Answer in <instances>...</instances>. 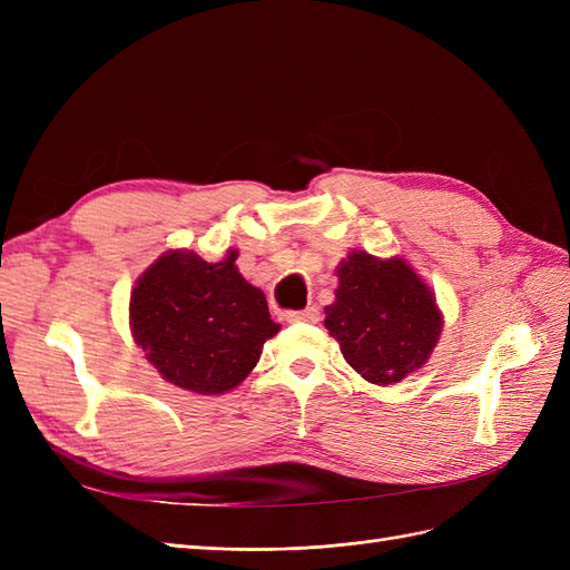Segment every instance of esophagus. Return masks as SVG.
<instances>
[{
    "label": "esophagus",
    "instance_id": "34e87169",
    "mask_svg": "<svg viewBox=\"0 0 570 570\" xmlns=\"http://www.w3.org/2000/svg\"><path fill=\"white\" fill-rule=\"evenodd\" d=\"M285 318L289 323H316L318 321V308L306 306V308H302V312H287Z\"/></svg>",
    "mask_w": 570,
    "mask_h": 570
}]
</instances>
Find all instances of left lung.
I'll list each match as a JSON object with an SVG mask.
<instances>
[{"mask_svg":"<svg viewBox=\"0 0 570 570\" xmlns=\"http://www.w3.org/2000/svg\"><path fill=\"white\" fill-rule=\"evenodd\" d=\"M335 302L325 327L347 364L375 385L421 368L442 333L435 295L402 258L352 252L337 268Z\"/></svg>","mask_w":570,"mask_h":570,"instance_id":"1","label":"left lung"}]
</instances>
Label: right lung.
I'll list each match as a JSON object with an SVG mask.
<instances>
[{
  "mask_svg": "<svg viewBox=\"0 0 570 570\" xmlns=\"http://www.w3.org/2000/svg\"><path fill=\"white\" fill-rule=\"evenodd\" d=\"M237 252L209 264L195 252H168L130 295V325L149 364L168 383L199 394L239 385L256 366L271 321L264 292L235 266Z\"/></svg>",
  "mask_w": 570,
  "mask_h": 570,
  "instance_id": "1",
  "label": "right lung"
}]
</instances>
